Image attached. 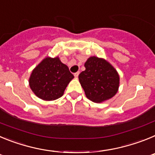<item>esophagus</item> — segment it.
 <instances>
[{"label":"esophagus","instance_id":"esophagus-1","mask_svg":"<svg viewBox=\"0 0 155 155\" xmlns=\"http://www.w3.org/2000/svg\"><path fill=\"white\" fill-rule=\"evenodd\" d=\"M79 74H80V72L79 71H78V72H76V73H74V77L75 78H78L79 75Z\"/></svg>","mask_w":155,"mask_h":155}]
</instances>
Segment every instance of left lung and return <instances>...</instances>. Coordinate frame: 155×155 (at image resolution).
I'll return each mask as SVG.
<instances>
[{
	"instance_id": "1",
	"label": "left lung",
	"mask_w": 155,
	"mask_h": 155,
	"mask_svg": "<svg viewBox=\"0 0 155 155\" xmlns=\"http://www.w3.org/2000/svg\"><path fill=\"white\" fill-rule=\"evenodd\" d=\"M84 67L78 78L86 97L97 103L113 98L120 84V77L113 66L104 59L91 57Z\"/></svg>"
}]
</instances>
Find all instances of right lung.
<instances>
[{"instance_id":"right-lung-1","label":"right lung","mask_w":155,"mask_h":155,"mask_svg":"<svg viewBox=\"0 0 155 155\" xmlns=\"http://www.w3.org/2000/svg\"><path fill=\"white\" fill-rule=\"evenodd\" d=\"M74 75L58 57H46L32 71L29 86L36 96L46 101L61 98Z\"/></svg>"}]
</instances>
